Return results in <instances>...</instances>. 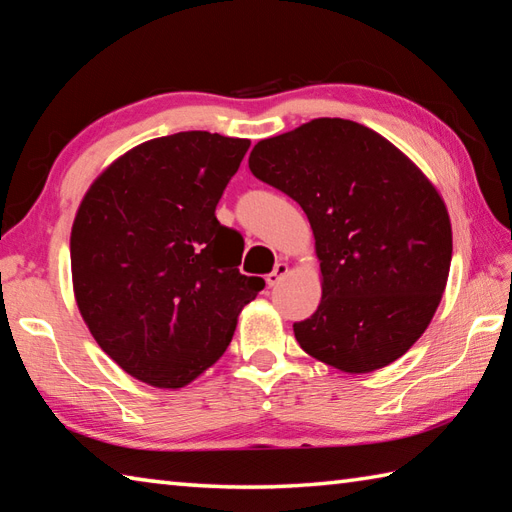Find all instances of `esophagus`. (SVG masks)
I'll return each instance as SVG.
<instances>
[{"instance_id": "1", "label": "esophagus", "mask_w": 512, "mask_h": 512, "mask_svg": "<svg viewBox=\"0 0 512 512\" xmlns=\"http://www.w3.org/2000/svg\"><path fill=\"white\" fill-rule=\"evenodd\" d=\"M286 275H288V264H286V262H277L273 273L266 275V284H268L270 288H275V286L279 284V281L284 279Z\"/></svg>"}]
</instances>
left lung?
I'll use <instances>...</instances> for the list:
<instances>
[{
  "mask_svg": "<svg viewBox=\"0 0 512 512\" xmlns=\"http://www.w3.org/2000/svg\"><path fill=\"white\" fill-rule=\"evenodd\" d=\"M248 167L312 226L323 295L292 325L301 350L347 374L394 363L447 288L453 235L438 189L387 138L345 118L259 140Z\"/></svg>",
  "mask_w": 512,
  "mask_h": 512,
  "instance_id": "8db88e82",
  "label": "left lung"
}]
</instances>
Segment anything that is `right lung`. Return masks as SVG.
Wrapping results in <instances>:
<instances>
[{"label": "right lung", "instance_id": "right-lung-1", "mask_svg": "<svg viewBox=\"0 0 512 512\" xmlns=\"http://www.w3.org/2000/svg\"><path fill=\"white\" fill-rule=\"evenodd\" d=\"M246 138L147 140L92 182L70 235L74 299L101 350L151 387L180 389L233 339L264 290L239 273L242 237L215 217Z\"/></svg>", "mask_w": 512, "mask_h": 512}]
</instances>
